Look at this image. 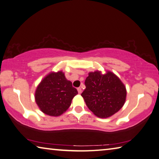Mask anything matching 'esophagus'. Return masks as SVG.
Segmentation results:
<instances>
[{"instance_id": "34e87169", "label": "esophagus", "mask_w": 159, "mask_h": 159, "mask_svg": "<svg viewBox=\"0 0 159 159\" xmlns=\"http://www.w3.org/2000/svg\"><path fill=\"white\" fill-rule=\"evenodd\" d=\"M77 90H78V92H79V94H81V92H82V89H81V88H79L77 89Z\"/></svg>"}]
</instances>
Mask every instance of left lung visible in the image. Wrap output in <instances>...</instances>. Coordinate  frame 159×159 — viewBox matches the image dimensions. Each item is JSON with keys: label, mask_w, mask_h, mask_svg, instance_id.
<instances>
[{"label": "left lung", "mask_w": 159, "mask_h": 159, "mask_svg": "<svg viewBox=\"0 0 159 159\" xmlns=\"http://www.w3.org/2000/svg\"><path fill=\"white\" fill-rule=\"evenodd\" d=\"M86 88L81 96L88 108L100 118H108L122 108L126 101V89L119 77L111 71L89 72Z\"/></svg>", "instance_id": "1"}]
</instances>
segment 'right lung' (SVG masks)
<instances>
[{
	"label": "right lung",
	"instance_id": "right-lung-1",
	"mask_svg": "<svg viewBox=\"0 0 159 159\" xmlns=\"http://www.w3.org/2000/svg\"><path fill=\"white\" fill-rule=\"evenodd\" d=\"M77 94V89L66 79L64 72L51 71L37 85L34 99L42 112L57 117L67 111Z\"/></svg>",
	"mask_w": 159,
	"mask_h": 159
}]
</instances>
